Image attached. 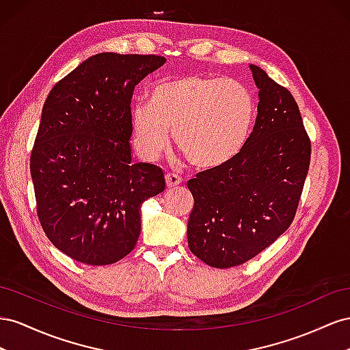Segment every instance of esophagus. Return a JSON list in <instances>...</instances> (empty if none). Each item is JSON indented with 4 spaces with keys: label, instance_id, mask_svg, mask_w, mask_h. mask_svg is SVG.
<instances>
[{
    "label": "esophagus",
    "instance_id": "1",
    "mask_svg": "<svg viewBox=\"0 0 350 350\" xmlns=\"http://www.w3.org/2000/svg\"><path fill=\"white\" fill-rule=\"evenodd\" d=\"M182 182H183L182 177H178V176L172 174V173H167L165 174V183H167L168 189H173V187H176L178 185H182Z\"/></svg>",
    "mask_w": 350,
    "mask_h": 350
}]
</instances>
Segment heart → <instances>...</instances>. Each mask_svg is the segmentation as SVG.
Segmentation results:
<instances>
[{
	"label": "heart",
	"mask_w": 350,
	"mask_h": 350,
	"mask_svg": "<svg viewBox=\"0 0 350 350\" xmlns=\"http://www.w3.org/2000/svg\"><path fill=\"white\" fill-rule=\"evenodd\" d=\"M254 118V99L236 81L189 75L157 85L149 104L132 107L133 144L148 161L164 154L170 132L193 165L217 168L245 145Z\"/></svg>",
	"instance_id": "b5f03b06"
}]
</instances>
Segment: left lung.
<instances>
[{"label":"left lung","instance_id":"8db88e82","mask_svg":"<svg viewBox=\"0 0 350 350\" xmlns=\"http://www.w3.org/2000/svg\"><path fill=\"white\" fill-rule=\"evenodd\" d=\"M258 92L254 132L234 158L187 182L192 254L209 267L241 265L292 224L311 161V142L292 94L249 64Z\"/></svg>","mask_w":350,"mask_h":350}]
</instances>
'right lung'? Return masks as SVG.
Here are the masks:
<instances>
[{
	"label": "right lung",
	"mask_w": 350,
	"mask_h": 350,
	"mask_svg": "<svg viewBox=\"0 0 350 350\" xmlns=\"http://www.w3.org/2000/svg\"><path fill=\"white\" fill-rule=\"evenodd\" d=\"M165 63L159 55L89 57L49 92L31 155L36 211L46 237L88 265L133 251L141 206L165 189L163 170L132 163L135 86Z\"/></svg>",
	"instance_id": "right-lung-1"
}]
</instances>
